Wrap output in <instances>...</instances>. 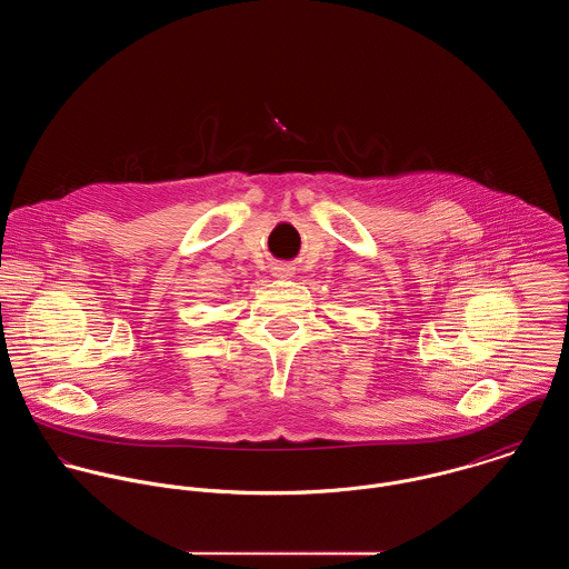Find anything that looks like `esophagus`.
<instances>
[{"instance_id":"34e87169","label":"esophagus","mask_w":569,"mask_h":569,"mask_svg":"<svg viewBox=\"0 0 569 569\" xmlns=\"http://www.w3.org/2000/svg\"><path fill=\"white\" fill-rule=\"evenodd\" d=\"M276 276H280V278H291V276H293V269H291L289 264H278V267H276Z\"/></svg>"}]
</instances>
